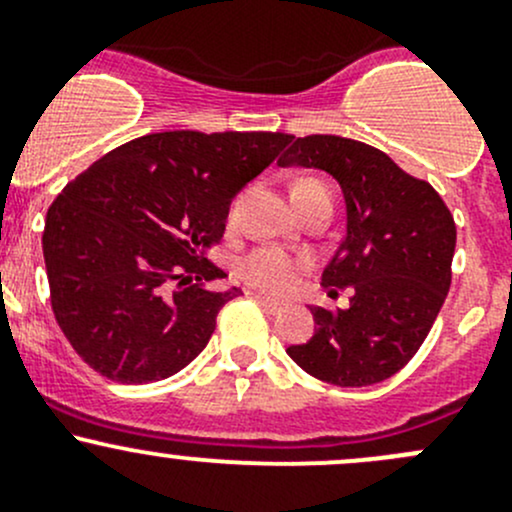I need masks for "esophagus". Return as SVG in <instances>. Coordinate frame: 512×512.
I'll return each instance as SVG.
<instances>
[{
  "mask_svg": "<svg viewBox=\"0 0 512 512\" xmlns=\"http://www.w3.org/2000/svg\"><path fill=\"white\" fill-rule=\"evenodd\" d=\"M251 296H254L256 301L261 303L263 308H266V311H271V313H278V311H283V303H281V301H273V298L263 296V293H251Z\"/></svg>",
  "mask_w": 512,
  "mask_h": 512,
  "instance_id": "obj_1",
  "label": "esophagus"
}]
</instances>
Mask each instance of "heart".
Returning <instances> with one entry per match:
<instances>
[{
  "label": "heart",
  "mask_w": 512,
  "mask_h": 512,
  "mask_svg": "<svg viewBox=\"0 0 512 512\" xmlns=\"http://www.w3.org/2000/svg\"><path fill=\"white\" fill-rule=\"evenodd\" d=\"M308 268H311L308 256L291 254V251H283L278 246H261V249L241 258L239 276L256 291L271 293V296H286V293L296 291Z\"/></svg>",
  "instance_id": "b5f03b06"
}]
</instances>
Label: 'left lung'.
<instances>
[{
  "instance_id": "left-lung-1",
  "label": "left lung",
  "mask_w": 512,
  "mask_h": 512,
  "mask_svg": "<svg viewBox=\"0 0 512 512\" xmlns=\"http://www.w3.org/2000/svg\"><path fill=\"white\" fill-rule=\"evenodd\" d=\"M278 166L331 174L346 199V236L323 268L351 306H313L311 341L286 353L318 381L343 388L381 383L401 371L443 306L450 288L455 221L428 181L406 174L381 149L356 139L311 134L296 139Z\"/></svg>"
}]
</instances>
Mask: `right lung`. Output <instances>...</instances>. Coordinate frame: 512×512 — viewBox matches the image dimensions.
<instances>
[{
  "label": "right lung",
  "mask_w": 512,
  "mask_h": 512,
  "mask_svg": "<svg viewBox=\"0 0 512 512\" xmlns=\"http://www.w3.org/2000/svg\"><path fill=\"white\" fill-rule=\"evenodd\" d=\"M291 141L281 131H161L116 146L47 211L42 249L52 311L86 366L154 383L206 348L239 288L206 251L231 199Z\"/></svg>",
  "instance_id": "obj_1"
}]
</instances>
